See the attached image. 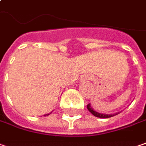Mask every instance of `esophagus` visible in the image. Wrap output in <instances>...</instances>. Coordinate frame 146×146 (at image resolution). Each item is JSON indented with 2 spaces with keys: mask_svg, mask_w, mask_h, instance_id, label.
<instances>
[{
  "mask_svg": "<svg viewBox=\"0 0 146 146\" xmlns=\"http://www.w3.org/2000/svg\"><path fill=\"white\" fill-rule=\"evenodd\" d=\"M84 79L87 80H90V76H84Z\"/></svg>",
  "mask_w": 146,
  "mask_h": 146,
  "instance_id": "obj_1",
  "label": "esophagus"
}]
</instances>
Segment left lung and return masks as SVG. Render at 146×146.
<instances>
[{
	"label": "left lung",
	"mask_w": 146,
	"mask_h": 146,
	"mask_svg": "<svg viewBox=\"0 0 146 146\" xmlns=\"http://www.w3.org/2000/svg\"><path fill=\"white\" fill-rule=\"evenodd\" d=\"M87 108H88V110H89V111H90V112L94 116H95V117H99V118H108V117H113V116H115V115H117V114H118V113H114V114H104V113H98V112L94 111V110L92 108L91 106H90V104H89L87 105Z\"/></svg>",
	"instance_id": "left-lung-1"
}]
</instances>
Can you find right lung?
<instances>
[{
	"mask_svg": "<svg viewBox=\"0 0 146 146\" xmlns=\"http://www.w3.org/2000/svg\"><path fill=\"white\" fill-rule=\"evenodd\" d=\"M48 115H49V114H48H48H45L44 116H48Z\"/></svg>",
	"mask_w": 146,
	"mask_h": 146,
	"instance_id": "add662e5",
	"label": "right lung"
}]
</instances>
